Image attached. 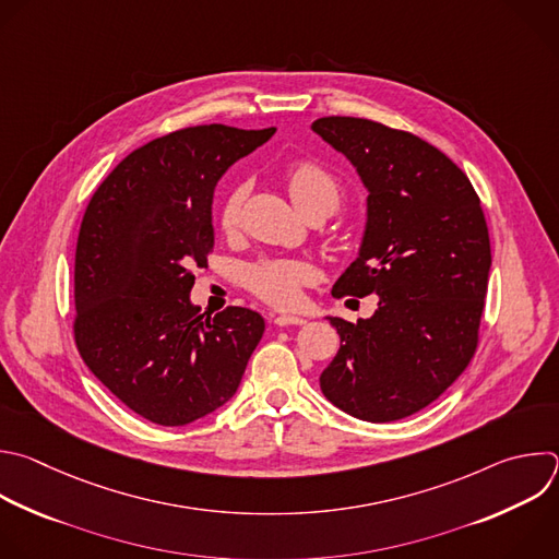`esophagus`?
<instances>
[{
	"label": "esophagus",
	"mask_w": 559,
	"mask_h": 559,
	"mask_svg": "<svg viewBox=\"0 0 559 559\" xmlns=\"http://www.w3.org/2000/svg\"><path fill=\"white\" fill-rule=\"evenodd\" d=\"M272 322L276 326H287V324H305L307 320L300 316H292V313H278V316H272Z\"/></svg>",
	"instance_id": "esophagus-1"
}]
</instances>
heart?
Masks as SVG:
<instances>
[{
    "label": "heart",
    "instance_id": "b5f03b06",
    "mask_svg": "<svg viewBox=\"0 0 559 559\" xmlns=\"http://www.w3.org/2000/svg\"><path fill=\"white\" fill-rule=\"evenodd\" d=\"M287 193L300 213L311 209H324L333 213L342 202V183L324 166L316 162H296L285 170ZM248 189L243 183L233 186L219 206V226L224 233H233L239 226L241 209ZM311 281L309 265L300 261H263L248 270V287L274 307H292L300 298V287Z\"/></svg>",
    "mask_w": 559,
    "mask_h": 559
}]
</instances>
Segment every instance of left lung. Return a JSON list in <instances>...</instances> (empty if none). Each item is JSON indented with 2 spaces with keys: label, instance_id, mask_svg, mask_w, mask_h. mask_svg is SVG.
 Listing matches in <instances>:
<instances>
[{
  "label": "left lung",
  "instance_id": "obj_1",
  "mask_svg": "<svg viewBox=\"0 0 559 559\" xmlns=\"http://www.w3.org/2000/svg\"><path fill=\"white\" fill-rule=\"evenodd\" d=\"M311 129L368 193L357 259L331 294L380 298L357 322L326 316L340 348L320 389L350 417L397 421L452 386L476 350L491 267L480 200L445 153L408 131L350 116Z\"/></svg>",
  "mask_w": 559,
  "mask_h": 559
}]
</instances>
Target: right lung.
<instances>
[{
    "label": "right lung",
    "mask_w": 559,
    "mask_h": 559,
    "mask_svg": "<svg viewBox=\"0 0 559 559\" xmlns=\"http://www.w3.org/2000/svg\"><path fill=\"white\" fill-rule=\"evenodd\" d=\"M276 127L202 124L129 153L98 186L76 243L74 337L92 373L133 413L186 426L239 389L265 331L261 313H200L193 265L215 246L222 175Z\"/></svg>",
    "instance_id": "add662e5"
}]
</instances>
